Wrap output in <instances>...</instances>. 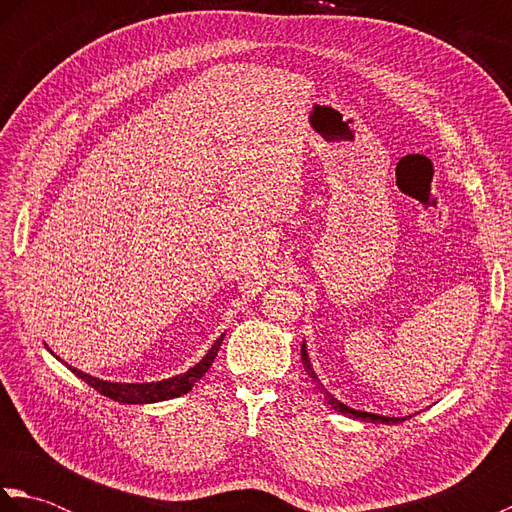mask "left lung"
Returning <instances> with one entry per match:
<instances>
[{
    "mask_svg": "<svg viewBox=\"0 0 512 512\" xmlns=\"http://www.w3.org/2000/svg\"><path fill=\"white\" fill-rule=\"evenodd\" d=\"M301 361H303V367H306L308 376L312 378V383H317V389H321V394H323L325 402H328V405H330L334 411L345 413V416L356 418V420H363V422H383V424H389V422H391V424H396V422H405V420H407V418H387V416H378V413L356 411V409H350L347 405H343V402L336 400V398L330 394V391H325V389H323V385L319 383L317 374H314V369H312V365H310V358H308V352H306V343L301 345Z\"/></svg>",
    "mask_w": 512,
    "mask_h": 512,
    "instance_id": "8db88e82",
    "label": "left lung"
}]
</instances>
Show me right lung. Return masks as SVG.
Returning a JSON list of instances; mask_svg holds the SVG:
<instances>
[{
    "label": "right lung",
    "mask_w": 512,
    "mask_h": 512,
    "mask_svg": "<svg viewBox=\"0 0 512 512\" xmlns=\"http://www.w3.org/2000/svg\"><path fill=\"white\" fill-rule=\"evenodd\" d=\"M222 339H224V334L213 343L209 354H206L198 365H193L189 372L167 378V380H158V383H107V380H99L90 374H83L74 367H70V369L81 380H85V383L94 387L96 391H101V394L107 398H112L116 402H125V405H145V402H160V400L178 398L182 394H187V391H191V387L198 383V380L206 372H209V367L213 365L215 356H217V350H220V345H222Z\"/></svg>",
    "instance_id": "obj_1"
}]
</instances>
